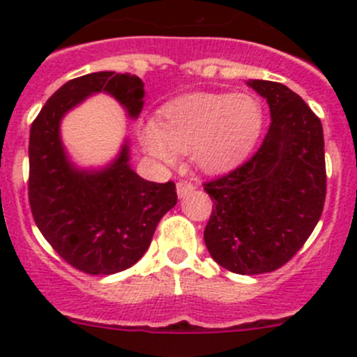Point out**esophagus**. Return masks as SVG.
Listing matches in <instances>:
<instances>
[{"label":"esophagus","mask_w":357,"mask_h":357,"mask_svg":"<svg viewBox=\"0 0 357 357\" xmlns=\"http://www.w3.org/2000/svg\"><path fill=\"white\" fill-rule=\"evenodd\" d=\"M193 190H195V186H193L190 181H178V185H176V192H178L179 199H185V197H188Z\"/></svg>","instance_id":"obj_1"}]
</instances>
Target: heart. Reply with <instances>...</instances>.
Instances as JSON below:
<instances>
[{"label":"heart","instance_id":"b5f03b06","mask_svg":"<svg viewBox=\"0 0 357 357\" xmlns=\"http://www.w3.org/2000/svg\"><path fill=\"white\" fill-rule=\"evenodd\" d=\"M264 126V107L248 93H192L165 103L158 121L139 128V142L155 160L174 164L192 152L202 171L219 174L248 155Z\"/></svg>","mask_w":357,"mask_h":357}]
</instances>
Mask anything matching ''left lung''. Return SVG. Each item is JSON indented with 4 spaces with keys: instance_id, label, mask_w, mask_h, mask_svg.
Returning <instances> with one entry per match:
<instances>
[{
    "instance_id": "obj_1",
    "label": "left lung",
    "mask_w": 357,
    "mask_h": 357,
    "mask_svg": "<svg viewBox=\"0 0 357 357\" xmlns=\"http://www.w3.org/2000/svg\"><path fill=\"white\" fill-rule=\"evenodd\" d=\"M266 98L271 126L245 164L204 183L214 207L204 231L211 257L238 275L282 268L312 233L326 197L321 121L273 81H247Z\"/></svg>"
}]
</instances>
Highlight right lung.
I'll return each mask as SVG.
<instances>
[{
    "mask_svg": "<svg viewBox=\"0 0 357 357\" xmlns=\"http://www.w3.org/2000/svg\"><path fill=\"white\" fill-rule=\"evenodd\" d=\"M95 93L114 96L131 119L145 103L143 81L131 74L93 72L56 89L31 126L29 204L39 231L63 261L88 275H114L143 257L178 195L172 181H146L132 171L128 142L98 171L68 160L60 122Z\"/></svg>",
    "mask_w": 357,
    "mask_h": 357,
    "instance_id": "1",
    "label": "right lung"
}]
</instances>
